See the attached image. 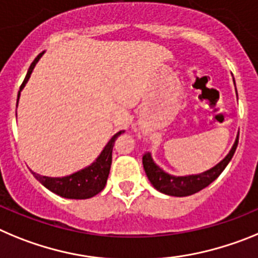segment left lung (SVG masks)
<instances>
[{"mask_svg": "<svg viewBox=\"0 0 258 258\" xmlns=\"http://www.w3.org/2000/svg\"><path fill=\"white\" fill-rule=\"evenodd\" d=\"M235 83V82H234ZM236 90V89H235ZM239 140V134L235 139L233 148L230 149L229 154L222 159L220 163L216 164L212 168L198 173V175H187V176H173L164 172L163 169L154 163L150 153H145L143 157V166L145 173L149 178L150 184L158 190V191L172 197H187L191 194L201 191L202 189L207 187L211 182L216 180L221 175L225 167L231 161L234 153L236 150Z\"/></svg>", "mask_w": 258, "mask_h": 258, "instance_id": "obj_1", "label": "left lung"}]
</instances>
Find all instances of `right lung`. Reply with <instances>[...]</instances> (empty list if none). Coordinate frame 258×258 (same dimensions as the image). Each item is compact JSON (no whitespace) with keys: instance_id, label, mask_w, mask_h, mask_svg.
<instances>
[{"instance_id":"1","label":"right lung","mask_w":258,"mask_h":258,"mask_svg":"<svg viewBox=\"0 0 258 258\" xmlns=\"http://www.w3.org/2000/svg\"><path fill=\"white\" fill-rule=\"evenodd\" d=\"M45 52V51H43ZM43 52L38 55L33 62L31 64L28 73L25 76L24 81H23L22 86H20V91L24 89L25 83L28 82L29 77H31L32 72H33L34 67H36L37 61L41 59ZM20 91L18 94V100H16V106L19 103ZM122 132L119 131L113 136L109 143L106 144L103 152L100 155L96 158V161L94 163L90 164L89 167L81 169L78 172H74L69 176H64V177H47V176H41L38 173L33 172L34 177L41 182L45 187H47L50 191L55 192L57 196L62 197V198L68 199H87L92 198L94 196L99 194L101 190L105 187L106 180H108L109 171H110V166H112V152L113 146H114L115 139L119 136Z\"/></svg>"}]
</instances>
